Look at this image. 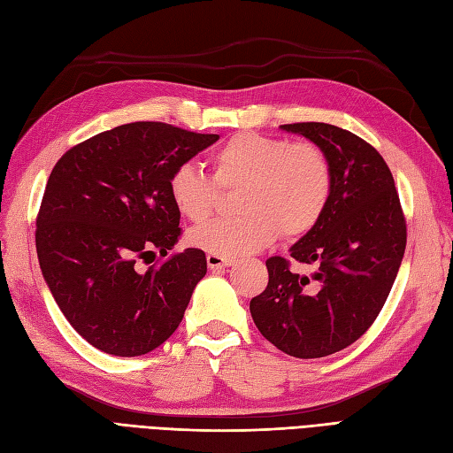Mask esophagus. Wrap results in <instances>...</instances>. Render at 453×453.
Returning <instances> with one entry per match:
<instances>
[{
  "label": "esophagus",
  "mask_w": 453,
  "mask_h": 453,
  "mask_svg": "<svg viewBox=\"0 0 453 453\" xmlns=\"http://www.w3.org/2000/svg\"><path fill=\"white\" fill-rule=\"evenodd\" d=\"M205 260H208V266L210 270H221V268H228L234 265V260L232 258H226V257H221V255H208L205 257Z\"/></svg>",
  "instance_id": "obj_1"
}]
</instances>
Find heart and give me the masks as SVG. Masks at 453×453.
I'll return each mask as SVG.
<instances>
[{
    "mask_svg": "<svg viewBox=\"0 0 453 453\" xmlns=\"http://www.w3.org/2000/svg\"><path fill=\"white\" fill-rule=\"evenodd\" d=\"M211 175L195 164L177 166L168 193L190 223H203L221 187H243L234 219H217L190 230L188 240L211 255L243 257L265 250L281 232L303 236L323 217L333 193V166L325 150L310 142L293 143L253 132L236 134L213 157Z\"/></svg>",
    "mask_w": 453,
    "mask_h": 453,
    "instance_id": "obj_1",
    "label": "heart"
}]
</instances>
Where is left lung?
I'll return each mask as SVG.
<instances>
[{"label": "left lung", "instance_id": "1", "mask_svg": "<svg viewBox=\"0 0 453 453\" xmlns=\"http://www.w3.org/2000/svg\"><path fill=\"white\" fill-rule=\"evenodd\" d=\"M281 128L325 150L333 193L319 223L289 250L315 272L300 276L289 258L270 257L268 285L250 310L278 349L318 359L353 344L378 318L403 263L406 221L393 175L372 145L325 122Z\"/></svg>", "mask_w": 453, "mask_h": 453}]
</instances>
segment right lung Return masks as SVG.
<instances>
[{
  "label": "right lung",
  "mask_w": 453,
  "mask_h": 453,
  "mask_svg": "<svg viewBox=\"0 0 453 453\" xmlns=\"http://www.w3.org/2000/svg\"><path fill=\"white\" fill-rule=\"evenodd\" d=\"M219 140L166 122H130L72 147L52 168L37 213L39 266L58 308L88 344L138 357L180 326L205 253L166 257L181 236L172 172Z\"/></svg>",
  "instance_id": "obj_1"
}]
</instances>
